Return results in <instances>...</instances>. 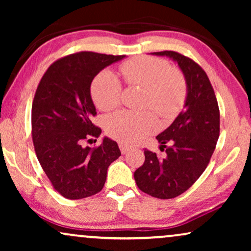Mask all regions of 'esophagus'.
Instances as JSON below:
<instances>
[{"mask_svg": "<svg viewBox=\"0 0 251 251\" xmlns=\"http://www.w3.org/2000/svg\"><path fill=\"white\" fill-rule=\"evenodd\" d=\"M119 147H120V150H121V153L122 154H126V153H128L130 150H131V147H129V146H126V144H120L119 145Z\"/></svg>", "mask_w": 251, "mask_h": 251, "instance_id": "obj_1", "label": "esophagus"}]
</instances>
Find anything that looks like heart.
Returning <instances> with one entry per match:
<instances>
[{
  "mask_svg": "<svg viewBox=\"0 0 251 251\" xmlns=\"http://www.w3.org/2000/svg\"><path fill=\"white\" fill-rule=\"evenodd\" d=\"M123 78L129 85L146 89L144 106L152 108L161 118L170 119L183 107L187 87L183 74L170 67L161 58L139 56L120 66ZM122 84L112 71H104L91 84V97L100 111H112L121 102ZM157 126L153 113L121 111L108 116L105 130L108 136L121 143L137 144L146 139Z\"/></svg>",
  "mask_w": 251,
  "mask_h": 251,
  "instance_id": "obj_1",
  "label": "heart"
}]
</instances>
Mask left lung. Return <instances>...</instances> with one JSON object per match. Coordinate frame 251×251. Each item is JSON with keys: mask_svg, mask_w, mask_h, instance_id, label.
Segmentation results:
<instances>
[{"mask_svg": "<svg viewBox=\"0 0 251 251\" xmlns=\"http://www.w3.org/2000/svg\"><path fill=\"white\" fill-rule=\"evenodd\" d=\"M153 54L177 61L187 84L185 109L156 136L166 155L145 150V161L133 174L140 191L166 200L187 191L210 162L219 137V108L210 80L200 65L176 51ZM167 142L172 146L167 147Z\"/></svg>", "mask_w": 251, "mask_h": 251, "instance_id": "1", "label": "left lung"}]
</instances>
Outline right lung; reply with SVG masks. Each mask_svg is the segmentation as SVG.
<instances>
[{
    "mask_svg": "<svg viewBox=\"0 0 251 251\" xmlns=\"http://www.w3.org/2000/svg\"><path fill=\"white\" fill-rule=\"evenodd\" d=\"M126 56L81 51L52 63L37 85L32 105V138L37 160L54 190L71 200L97 194L104 187L109 164L121 155L118 144L105 137L90 95L91 82L101 70ZM97 139H95V142Z\"/></svg>",
    "mask_w": 251,
    "mask_h": 251,
    "instance_id": "obj_1",
    "label": "right lung"
}]
</instances>
